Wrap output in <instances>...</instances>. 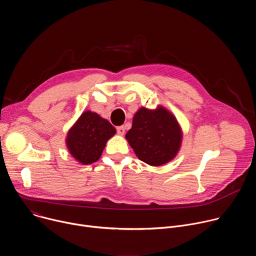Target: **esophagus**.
<instances>
[{
  "label": "esophagus",
  "mask_w": 256,
  "mask_h": 256,
  "mask_svg": "<svg viewBox=\"0 0 256 256\" xmlns=\"http://www.w3.org/2000/svg\"><path fill=\"white\" fill-rule=\"evenodd\" d=\"M116 132H118V134L120 136H124V132H126V130H124V126H118V128H116Z\"/></svg>",
  "instance_id": "1"
}]
</instances>
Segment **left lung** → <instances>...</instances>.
<instances>
[{
	"instance_id": "left-lung-1",
	"label": "left lung",
	"mask_w": 256,
	"mask_h": 256,
	"mask_svg": "<svg viewBox=\"0 0 256 256\" xmlns=\"http://www.w3.org/2000/svg\"><path fill=\"white\" fill-rule=\"evenodd\" d=\"M126 138L140 161L161 166L178 153L182 132L175 116L164 107L155 110L142 107L136 112Z\"/></svg>"
}]
</instances>
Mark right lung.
Returning <instances> with one entry per match:
<instances>
[{"mask_svg": "<svg viewBox=\"0 0 256 256\" xmlns=\"http://www.w3.org/2000/svg\"><path fill=\"white\" fill-rule=\"evenodd\" d=\"M116 130L97 114L85 112L70 128L66 136V147L70 155L83 165L99 160L106 142Z\"/></svg>", "mask_w": 256, "mask_h": 256, "instance_id": "add662e5", "label": "right lung"}]
</instances>
